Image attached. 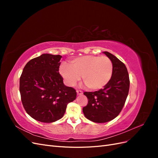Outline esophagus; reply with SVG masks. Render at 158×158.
Listing matches in <instances>:
<instances>
[{
    "instance_id": "esophagus-1",
    "label": "esophagus",
    "mask_w": 158,
    "mask_h": 158,
    "mask_svg": "<svg viewBox=\"0 0 158 158\" xmlns=\"http://www.w3.org/2000/svg\"><path fill=\"white\" fill-rule=\"evenodd\" d=\"M76 93H77L78 95H82L83 94V92L81 90H76Z\"/></svg>"
}]
</instances>
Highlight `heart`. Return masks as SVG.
I'll return each instance as SVG.
<instances>
[{"label":"heart","mask_w":158,"mask_h":158,"mask_svg":"<svg viewBox=\"0 0 158 158\" xmlns=\"http://www.w3.org/2000/svg\"><path fill=\"white\" fill-rule=\"evenodd\" d=\"M59 73L69 86H74L82 75L85 85L92 89H99L111 80L113 63L106 56L85 55L74 59L71 65L63 63Z\"/></svg>","instance_id":"b5f03b06"}]
</instances>
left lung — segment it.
Listing matches in <instances>:
<instances>
[{"label": "left lung", "mask_w": 158, "mask_h": 158, "mask_svg": "<svg viewBox=\"0 0 158 158\" xmlns=\"http://www.w3.org/2000/svg\"><path fill=\"white\" fill-rule=\"evenodd\" d=\"M103 52L113 63L111 78L103 89L94 92L84 93L88 103L82 109L85 117L98 123L109 122L118 115L126 102L130 86L129 76L125 64L110 52Z\"/></svg>", "instance_id": "1"}]
</instances>
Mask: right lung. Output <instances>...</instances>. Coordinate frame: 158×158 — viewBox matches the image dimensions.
Returning a JSON list of instances; mask_svg holds the SVG:
<instances>
[{
    "mask_svg": "<svg viewBox=\"0 0 158 158\" xmlns=\"http://www.w3.org/2000/svg\"><path fill=\"white\" fill-rule=\"evenodd\" d=\"M62 56L42 54L30 60L20 78L21 99L26 111L35 120L50 123L63 117L76 90L66 86L59 73Z\"/></svg>",
    "mask_w": 158,
    "mask_h": 158,
    "instance_id": "add662e5",
    "label": "right lung"
}]
</instances>
